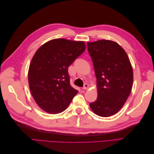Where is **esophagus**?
<instances>
[{
  "instance_id": "34e87169",
  "label": "esophagus",
  "mask_w": 154,
  "mask_h": 154,
  "mask_svg": "<svg viewBox=\"0 0 154 154\" xmlns=\"http://www.w3.org/2000/svg\"><path fill=\"white\" fill-rule=\"evenodd\" d=\"M88 88V84H87V83H85V84H84V86L83 87V89H84V90H86V89H87V88Z\"/></svg>"
}]
</instances>
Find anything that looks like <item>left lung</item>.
Here are the masks:
<instances>
[{
    "label": "left lung",
    "mask_w": 154,
    "mask_h": 154,
    "mask_svg": "<svg viewBox=\"0 0 154 154\" xmlns=\"http://www.w3.org/2000/svg\"><path fill=\"white\" fill-rule=\"evenodd\" d=\"M97 79V97L90 103L94 112L109 117L122 108L131 92L133 70L125 50L115 42H87Z\"/></svg>",
    "instance_id": "8db88e82"
}]
</instances>
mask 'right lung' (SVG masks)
Masks as SVG:
<instances>
[{"mask_svg": "<svg viewBox=\"0 0 154 154\" xmlns=\"http://www.w3.org/2000/svg\"><path fill=\"white\" fill-rule=\"evenodd\" d=\"M85 49L83 42L58 38L36 51L29 66L28 81L31 94L42 109L58 114L67 108L78 92L70 85L68 67Z\"/></svg>", "mask_w": 154, "mask_h": 154, "instance_id": "obj_1", "label": "right lung"}]
</instances>
